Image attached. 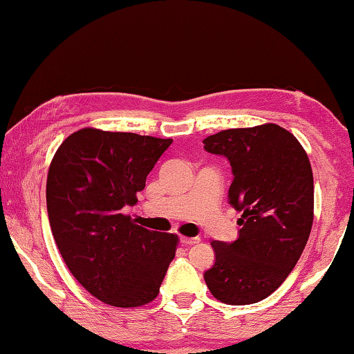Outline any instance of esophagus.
I'll list each match as a JSON object with an SVG mask.
<instances>
[{
  "label": "esophagus",
  "instance_id": "esophagus-1",
  "mask_svg": "<svg viewBox=\"0 0 354 354\" xmlns=\"http://www.w3.org/2000/svg\"><path fill=\"white\" fill-rule=\"evenodd\" d=\"M181 243L183 245H195V243H200V237H185V236H183L181 237Z\"/></svg>",
  "mask_w": 354,
  "mask_h": 354
}]
</instances>
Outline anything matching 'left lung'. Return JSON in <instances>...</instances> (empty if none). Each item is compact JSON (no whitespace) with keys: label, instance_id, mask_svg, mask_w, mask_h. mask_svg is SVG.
<instances>
[{"label":"left lung","instance_id":"1","mask_svg":"<svg viewBox=\"0 0 354 354\" xmlns=\"http://www.w3.org/2000/svg\"><path fill=\"white\" fill-rule=\"evenodd\" d=\"M205 149L232 167L227 200L242 215L239 239L214 241L215 263L205 273L221 303L253 304L284 283L301 256L314 221V176L297 137L274 123L225 129Z\"/></svg>","mask_w":354,"mask_h":354}]
</instances>
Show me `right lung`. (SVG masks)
Listing matches in <instances>:
<instances>
[{
    "label": "right lung",
    "mask_w": 354,
    "mask_h": 354,
    "mask_svg": "<svg viewBox=\"0 0 354 354\" xmlns=\"http://www.w3.org/2000/svg\"><path fill=\"white\" fill-rule=\"evenodd\" d=\"M171 142L82 128L53 156L46 178L53 237L77 283L111 306L151 303L175 257L178 234L149 231L123 212Z\"/></svg>",
    "instance_id": "right-lung-1"
}]
</instances>
